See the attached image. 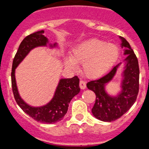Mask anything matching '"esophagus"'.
I'll return each instance as SVG.
<instances>
[{
  "mask_svg": "<svg viewBox=\"0 0 149 149\" xmlns=\"http://www.w3.org/2000/svg\"><path fill=\"white\" fill-rule=\"evenodd\" d=\"M79 86H80V88H81V89H85V88H86V83L84 81L81 80V81H80V83H79Z\"/></svg>",
  "mask_w": 149,
  "mask_h": 149,
  "instance_id": "esophagus-1",
  "label": "esophagus"
}]
</instances>
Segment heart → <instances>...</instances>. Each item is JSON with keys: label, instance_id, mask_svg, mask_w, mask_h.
<instances>
[{"label": "heart", "instance_id": "heart-1", "mask_svg": "<svg viewBox=\"0 0 149 149\" xmlns=\"http://www.w3.org/2000/svg\"><path fill=\"white\" fill-rule=\"evenodd\" d=\"M119 56V49L114 44H106L98 39H91L81 42L73 49L71 57L66 59L68 68H78L83 63V71L88 77L102 76L114 64Z\"/></svg>", "mask_w": 149, "mask_h": 149}]
</instances>
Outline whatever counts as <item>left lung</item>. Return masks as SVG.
<instances>
[{"label":"left lung","mask_w":149,"mask_h":149,"mask_svg":"<svg viewBox=\"0 0 149 149\" xmlns=\"http://www.w3.org/2000/svg\"><path fill=\"white\" fill-rule=\"evenodd\" d=\"M120 38L122 41V47L126 49L125 54H127L122 93L117 97H112L104 91V85L114 77L120 63L102 77L87 83L88 89L93 91L96 95L95 102L92 108L93 115L103 122H112L125 114L135 102L139 89V67L137 57L129 42L124 37Z\"/></svg>","instance_id":"8db88e82"}]
</instances>
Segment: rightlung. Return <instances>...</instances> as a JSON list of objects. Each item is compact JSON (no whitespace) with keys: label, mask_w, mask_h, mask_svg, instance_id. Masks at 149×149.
Masks as SVG:
<instances>
[{"label":"right lung","mask_w":149,"mask_h":149,"mask_svg":"<svg viewBox=\"0 0 149 149\" xmlns=\"http://www.w3.org/2000/svg\"><path fill=\"white\" fill-rule=\"evenodd\" d=\"M44 30L37 31L27 36L22 41L13 61L11 83L15 100L26 114L37 122L53 124L59 122L63 118L68 110V104L71 99L80 92L81 89L79 88V78L78 76L60 80L53 99L47 104L40 107H31L21 99L17 91L15 77L16 67L27 56L30 50L35 47L47 45L48 40L44 35Z\"/></svg>","instance_id":"obj_1"}]
</instances>
